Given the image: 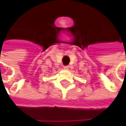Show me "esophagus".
Segmentation results:
<instances>
[{"label":"esophagus","instance_id":"obj_1","mask_svg":"<svg viewBox=\"0 0 126 126\" xmlns=\"http://www.w3.org/2000/svg\"><path fill=\"white\" fill-rule=\"evenodd\" d=\"M69 66H64V69H69Z\"/></svg>","mask_w":126,"mask_h":126}]
</instances>
